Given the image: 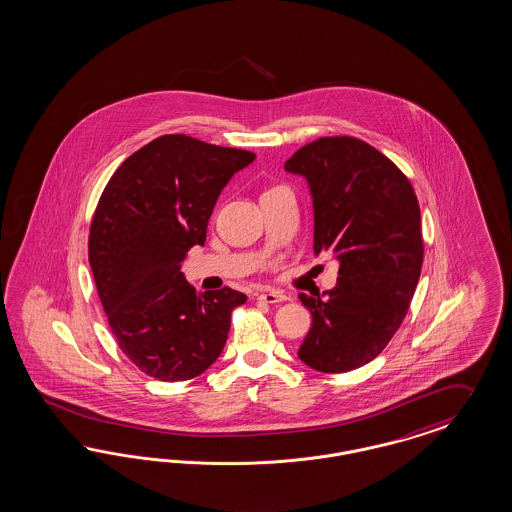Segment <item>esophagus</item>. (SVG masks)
<instances>
[{
    "label": "esophagus",
    "mask_w": 512,
    "mask_h": 512,
    "mask_svg": "<svg viewBox=\"0 0 512 512\" xmlns=\"http://www.w3.org/2000/svg\"><path fill=\"white\" fill-rule=\"evenodd\" d=\"M259 299L266 302V304H278V302L285 300V295H282L280 291H274V289H265V291L259 293Z\"/></svg>",
    "instance_id": "34e87169"
}]
</instances>
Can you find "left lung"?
Here are the masks:
<instances>
[{"mask_svg":"<svg viewBox=\"0 0 512 512\" xmlns=\"http://www.w3.org/2000/svg\"><path fill=\"white\" fill-rule=\"evenodd\" d=\"M285 172L306 179L314 206V253L338 261L333 289L300 293L312 327L299 359L319 372L367 365L405 319L423 263L418 198L405 174L357 138H319Z\"/></svg>","mask_w":512,"mask_h":512,"instance_id":"obj_1","label":"left lung"}]
</instances>
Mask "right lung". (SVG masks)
<instances>
[{"mask_svg": "<svg viewBox=\"0 0 512 512\" xmlns=\"http://www.w3.org/2000/svg\"><path fill=\"white\" fill-rule=\"evenodd\" d=\"M253 160L249 151L168 134L124 160L100 196L90 268L111 333L147 376L191 380L223 352L230 314L247 297L230 287L196 293L181 263L204 246L219 194Z\"/></svg>", "mask_w": 512, "mask_h": 512, "instance_id": "right-lung-1", "label": "right lung"}]
</instances>
